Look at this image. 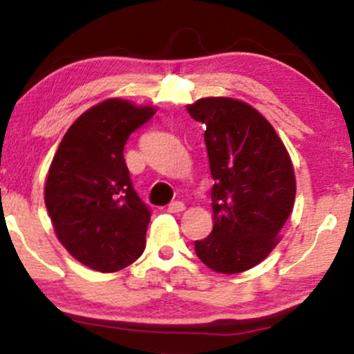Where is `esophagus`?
I'll return each mask as SVG.
<instances>
[{
    "label": "esophagus",
    "mask_w": 354,
    "mask_h": 354,
    "mask_svg": "<svg viewBox=\"0 0 354 354\" xmlns=\"http://www.w3.org/2000/svg\"><path fill=\"white\" fill-rule=\"evenodd\" d=\"M185 209H186L185 203H181V201H173V203H169V206H168L169 213H181V211H185Z\"/></svg>",
    "instance_id": "34e87169"
}]
</instances>
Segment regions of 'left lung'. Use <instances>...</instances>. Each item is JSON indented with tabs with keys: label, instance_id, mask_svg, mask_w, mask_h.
Segmentation results:
<instances>
[{
	"label": "left lung",
	"instance_id": "obj_1",
	"mask_svg": "<svg viewBox=\"0 0 354 354\" xmlns=\"http://www.w3.org/2000/svg\"><path fill=\"white\" fill-rule=\"evenodd\" d=\"M186 109L206 124L214 180L213 231L194 241V251L216 273H243L281 241L279 231L295 206L293 161L270 121L245 101L209 96Z\"/></svg>",
	"mask_w": 354,
	"mask_h": 354
}]
</instances>
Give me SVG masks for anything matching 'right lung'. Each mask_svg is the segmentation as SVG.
I'll return each instance as SVG.
<instances>
[{
    "label": "right lung",
    "mask_w": 354,
    "mask_h": 354,
    "mask_svg": "<svg viewBox=\"0 0 354 354\" xmlns=\"http://www.w3.org/2000/svg\"><path fill=\"white\" fill-rule=\"evenodd\" d=\"M156 108L123 98L95 104L70 126L44 181L56 238L100 273L131 265L145 250L149 209L133 189L123 149Z\"/></svg>",
    "instance_id": "right-lung-1"
}]
</instances>
